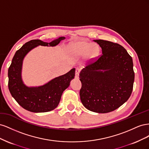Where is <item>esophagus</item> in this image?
<instances>
[{
    "label": "esophagus",
    "mask_w": 149,
    "mask_h": 149,
    "mask_svg": "<svg viewBox=\"0 0 149 149\" xmlns=\"http://www.w3.org/2000/svg\"><path fill=\"white\" fill-rule=\"evenodd\" d=\"M80 71H81V70L79 68H76V71H75V78H79V74Z\"/></svg>",
    "instance_id": "obj_1"
}]
</instances>
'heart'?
Listing matches in <instances>:
<instances>
[{
  "mask_svg": "<svg viewBox=\"0 0 149 149\" xmlns=\"http://www.w3.org/2000/svg\"><path fill=\"white\" fill-rule=\"evenodd\" d=\"M70 51L76 56L86 55L90 59H95L100 53V47L95 43H91L84 41H79L72 43L70 46Z\"/></svg>",
  "mask_w": 149,
  "mask_h": 149,
  "instance_id": "obj_1",
  "label": "heart"
}]
</instances>
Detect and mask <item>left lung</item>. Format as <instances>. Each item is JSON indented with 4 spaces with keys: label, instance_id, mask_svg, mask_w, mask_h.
<instances>
[{
    "label": "left lung",
    "instance_id": "1",
    "mask_svg": "<svg viewBox=\"0 0 149 149\" xmlns=\"http://www.w3.org/2000/svg\"><path fill=\"white\" fill-rule=\"evenodd\" d=\"M102 55L79 73L81 101L87 109L107 113L118 109L131 95L134 81L132 57L120 45L95 40Z\"/></svg>",
    "mask_w": 149,
    "mask_h": 149
}]
</instances>
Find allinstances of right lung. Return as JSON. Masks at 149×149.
I'll return each instance as SVG.
<instances>
[{
  "label": "right lung",
  "mask_w": 149,
  "mask_h": 149,
  "mask_svg": "<svg viewBox=\"0 0 149 149\" xmlns=\"http://www.w3.org/2000/svg\"><path fill=\"white\" fill-rule=\"evenodd\" d=\"M65 39V37H61L49 43L32 40L16 52L8 70V86L12 97L25 109L33 112H45L55 109L60 101L63 92L74 78L75 68L38 87L26 86L22 79V63L26 54L38 45L55 47Z\"/></svg>",
  "instance_id": "obj_1"
}]
</instances>
